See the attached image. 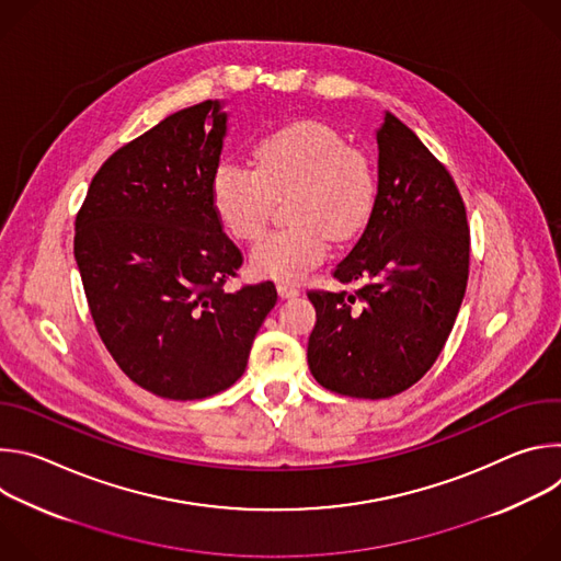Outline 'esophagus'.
<instances>
[{
	"mask_svg": "<svg viewBox=\"0 0 561 561\" xmlns=\"http://www.w3.org/2000/svg\"><path fill=\"white\" fill-rule=\"evenodd\" d=\"M277 293H279V297H297V295H299V288L293 286V284L279 282V284H277Z\"/></svg>",
	"mask_w": 561,
	"mask_h": 561,
	"instance_id": "1",
	"label": "esophagus"
}]
</instances>
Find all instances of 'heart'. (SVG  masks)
Wrapping results in <instances>:
<instances>
[{"mask_svg": "<svg viewBox=\"0 0 561 561\" xmlns=\"http://www.w3.org/2000/svg\"><path fill=\"white\" fill-rule=\"evenodd\" d=\"M253 164L221 162L210 178V204L228 234L255 242L268 224L273 197L297 193V228L273 232L255 247L257 275L297 282L327 257L329 237L346 242L368 221L375 182L366 157L319 122H295L264 135Z\"/></svg>", "mask_w": 561, "mask_h": 561, "instance_id": "b5f03b06", "label": "heart"}]
</instances>
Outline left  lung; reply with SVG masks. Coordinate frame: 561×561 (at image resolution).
<instances>
[{
    "label": "left lung",
    "mask_w": 561,
    "mask_h": 561,
    "mask_svg": "<svg viewBox=\"0 0 561 561\" xmlns=\"http://www.w3.org/2000/svg\"><path fill=\"white\" fill-rule=\"evenodd\" d=\"M377 150L368 224L333 271L359 288L308 290L317 312L308 368L324 388L359 399L402 392L435 364L470 260L466 208L446 167L390 113L377 128Z\"/></svg>",
    "instance_id": "left-lung-1"
}]
</instances>
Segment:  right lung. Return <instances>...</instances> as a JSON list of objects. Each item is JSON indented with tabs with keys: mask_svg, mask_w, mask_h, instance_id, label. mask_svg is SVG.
<instances>
[{
	"mask_svg": "<svg viewBox=\"0 0 561 561\" xmlns=\"http://www.w3.org/2000/svg\"><path fill=\"white\" fill-rule=\"evenodd\" d=\"M228 115L206 100L115 150L75 219V260L117 366L164 399H204L244 375L277 301L273 282L228 290L244 257L210 204Z\"/></svg>",
	"mask_w": 561,
	"mask_h": 561,
	"instance_id": "1",
	"label": "right lung"
}]
</instances>
